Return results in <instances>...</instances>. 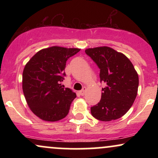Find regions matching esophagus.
<instances>
[{
    "label": "esophagus",
    "mask_w": 158,
    "mask_h": 158,
    "mask_svg": "<svg viewBox=\"0 0 158 158\" xmlns=\"http://www.w3.org/2000/svg\"><path fill=\"white\" fill-rule=\"evenodd\" d=\"M85 92H86V88H83V89L79 91V94H80L81 96H84L85 94Z\"/></svg>",
    "instance_id": "1"
}]
</instances>
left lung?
I'll return each mask as SVG.
<instances>
[{
  "label": "left lung",
  "mask_w": 158,
  "mask_h": 158,
  "mask_svg": "<svg viewBox=\"0 0 158 158\" xmlns=\"http://www.w3.org/2000/svg\"><path fill=\"white\" fill-rule=\"evenodd\" d=\"M85 52L100 69V81L106 85L99 102L90 108L92 116L104 122L120 118L137 97L139 77L135 67L124 54L109 47L88 48Z\"/></svg>",
  "instance_id": "1"
}]
</instances>
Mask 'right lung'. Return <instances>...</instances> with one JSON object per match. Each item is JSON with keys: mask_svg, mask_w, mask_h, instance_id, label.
Masks as SVG:
<instances>
[{"mask_svg": "<svg viewBox=\"0 0 158 158\" xmlns=\"http://www.w3.org/2000/svg\"><path fill=\"white\" fill-rule=\"evenodd\" d=\"M79 48L52 46L39 50L25 65L22 89L32 113L42 120L55 122L68 115L76 93L61 85L66 61Z\"/></svg>", "mask_w": 158, "mask_h": 158, "instance_id": "1", "label": "right lung"}]
</instances>
